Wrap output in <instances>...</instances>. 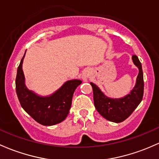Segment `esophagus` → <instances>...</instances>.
Instances as JSON below:
<instances>
[{
    "mask_svg": "<svg viewBox=\"0 0 159 159\" xmlns=\"http://www.w3.org/2000/svg\"><path fill=\"white\" fill-rule=\"evenodd\" d=\"M90 76H91V70L90 69H85L83 71L82 75H81V78H82L83 81H88V80L89 79Z\"/></svg>",
    "mask_w": 159,
    "mask_h": 159,
    "instance_id": "1",
    "label": "esophagus"
}]
</instances>
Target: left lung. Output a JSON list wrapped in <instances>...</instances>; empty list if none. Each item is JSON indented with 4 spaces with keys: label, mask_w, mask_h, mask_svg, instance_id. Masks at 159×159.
I'll list each match as a JSON object with an SVG mask.
<instances>
[{
    "label": "left lung",
    "mask_w": 159,
    "mask_h": 159,
    "mask_svg": "<svg viewBox=\"0 0 159 159\" xmlns=\"http://www.w3.org/2000/svg\"><path fill=\"white\" fill-rule=\"evenodd\" d=\"M132 58L134 64L138 67L139 75L134 88L124 98L120 99L107 98L98 87L91 83L93 88L95 108L103 117L114 123H121L127 119L143 100L144 81L142 65L136 56L133 55Z\"/></svg>",
    "instance_id": "1"
}]
</instances>
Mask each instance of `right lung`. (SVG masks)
Listing matches in <instances>:
<instances>
[{"label": "right lung", "mask_w": 159, "mask_h": 159, "mask_svg": "<svg viewBox=\"0 0 159 159\" xmlns=\"http://www.w3.org/2000/svg\"><path fill=\"white\" fill-rule=\"evenodd\" d=\"M24 56L18 66L16 77V91L21 107L33 119L43 126H52L61 123L69 113L73 94L77 87L81 84V81H67L49 97L37 96L25 86L22 69Z\"/></svg>", "instance_id": "right-lung-1"}]
</instances>
